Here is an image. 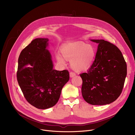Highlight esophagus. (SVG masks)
Wrapping results in <instances>:
<instances>
[{
  "mask_svg": "<svg viewBox=\"0 0 135 135\" xmlns=\"http://www.w3.org/2000/svg\"><path fill=\"white\" fill-rule=\"evenodd\" d=\"M75 73H74V72H70V73H69V76H70V78H73V77H74V76H75Z\"/></svg>",
  "mask_w": 135,
  "mask_h": 135,
  "instance_id": "obj_1",
  "label": "esophagus"
}]
</instances>
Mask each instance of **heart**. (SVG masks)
Returning a JSON list of instances; mask_svg holds the SVG:
<instances>
[{
  "instance_id": "b5f03b06",
  "label": "heart",
  "mask_w": 135,
  "mask_h": 135,
  "mask_svg": "<svg viewBox=\"0 0 135 135\" xmlns=\"http://www.w3.org/2000/svg\"><path fill=\"white\" fill-rule=\"evenodd\" d=\"M62 56L56 55V60L61 65L65 64V60L70 61V66L76 72L88 69L93 65L95 57L94 48L83 42H69L61 49Z\"/></svg>"
}]
</instances>
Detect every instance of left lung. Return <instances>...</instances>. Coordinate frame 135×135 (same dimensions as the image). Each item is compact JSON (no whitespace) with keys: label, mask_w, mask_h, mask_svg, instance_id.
<instances>
[{"label":"left lung","mask_w":135,"mask_h":135,"mask_svg":"<svg viewBox=\"0 0 135 135\" xmlns=\"http://www.w3.org/2000/svg\"><path fill=\"white\" fill-rule=\"evenodd\" d=\"M98 44L95 60L83 80L82 96L93 105L115 101L121 94L127 74V66L120 50L104 40H91Z\"/></svg>","instance_id":"1"}]
</instances>
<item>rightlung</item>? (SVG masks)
<instances>
[{"instance_id":"obj_1","label":"right lung","mask_w":135,"mask_h":135,"mask_svg":"<svg viewBox=\"0 0 135 135\" xmlns=\"http://www.w3.org/2000/svg\"><path fill=\"white\" fill-rule=\"evenodd\" d=\"M49 39L37 38L21 51L17 79L27 102L45 109L57 103L63 86L69 79L67 70L53 69L51 56L46 47Z\"/></svg>"}]
</instances>
